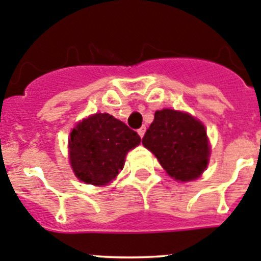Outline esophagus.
Returning a JSON list of instances; mask_svg holds the SVG:
<instances>
[{"label": "esophagus", "mask_w": 261, "mask_h": 261, "mask_svg": "<svg viewBox=\"0 0 261 261\" xmlns=\"http://www.w3.org/2000/svg\"><path fill=\"white\" fill-rule=\"evenodd\" d=\"M145 130H146V128H145V126H141V128L138 129L137 132H138V135H140V137H144V135H145Z\"/></svg>", "instance_id": "obj_1"}]
</instances>
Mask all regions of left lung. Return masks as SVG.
Masks as SVG:
<instances>
[{
  "label": "left lung",
  "mask_w": 261,
  "mask_h": 261,
  "mask_svg": "<svg viewBox=\"0 0 261 261\" xmlns=\"http://www.w3.org/2000/svg\"><path fill=\"white\" fill-rule=\"evenodd\" d=\"M142 145L176 180H195L208 165L209 142L204 125L191 115L165 108L156 111Z\"/></svg>",
  "instance_id": "left-lung-1"
}]
</instances>
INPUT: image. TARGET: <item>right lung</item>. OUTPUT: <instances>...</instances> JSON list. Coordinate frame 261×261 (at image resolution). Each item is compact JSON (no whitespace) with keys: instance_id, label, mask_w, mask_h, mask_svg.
<instances>
[{"instance_id":"obj_1","label":"right lung","mask_w":261,"mask_h":261,"mask_svg":"<svg viewBox=\"0 0 261 261\" xmlns=\"http://www.w3.org/2000/svg\"><path fill=\"white\" fill-rule=\"evenodd\" d=\"M141 138L110 114L82 120L70 133V165L80 180L93 186L110 183L124 167V159Z\"/></svg>"}]
</instances>
